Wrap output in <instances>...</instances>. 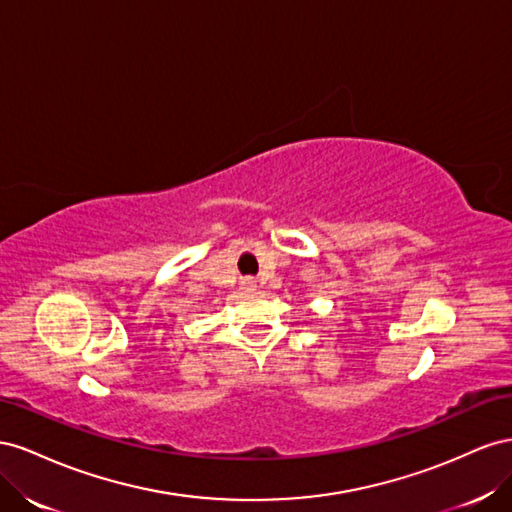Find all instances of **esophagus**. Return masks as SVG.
Returning <instances> with one entry per match:
<instances>
[{"label":"esophagus","mask_w":512,"mask_h":512,"mask_svg":"<svg viewBox=\"0 0 512 512\" xmlns=\"http://www.w3.org/2000/svg\"><path fill=\"white\" fill-rule=\"evenodd\" d=\"M240 287H242V291H246V294H253V291L257 289V281L255 279H242Z\"/></svg>","instance_id":"34e87169"}]
</instances>
